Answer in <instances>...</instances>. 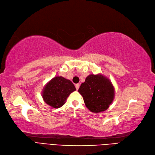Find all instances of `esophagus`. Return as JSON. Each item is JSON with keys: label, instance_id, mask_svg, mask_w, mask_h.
I'll return each instance as SVG.
<instances>
[{"label": "esophagus", "instance_id": "34e87169", "mask_svg": "<svg viewBox=\"0 0 155 155\" xmlns=\"http://www.w3.org/2000/svg\"><path fill=\"white\" fill-rule=\"evenodd\" d=\"M75 87H76V90H78L79 89V84H76L75 85Z\"/></svg>", "mask_w": 155, "mask_h": 155}]
</instances>
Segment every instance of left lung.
<instances>
[{
	"mask_svg": "<svg viewBox=\"0 0 155 155\" xmlns=\"http://www.w3.org/2000/svg\"><path fill=\"white\" fill-rule=\"evenodd\" d=\"M78 92L87 108L94 113L107 110L113 102L115 90L107 78L101 74H90L80 86Z\"/></svg>",
	"mask_w": 155,
	"mask_h": 155,
	"instance_id": "8db88e82",
	"label": "left lung"
}]
</instances>
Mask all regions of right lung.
<instances>
[{"label": "right lung", "instance_id": "right-lung-1", "mask_svg": "<svg viewBox=\"0 0 155 155\" xmlns=\"http://www.w3.org/2000/svg\"><path fill=\"white\" fill-rule=\"evenodd\" d=\"M76 89L71 81L61 76H56L48 82L42 91L45 103L54 108H60L72 92Z\"/></svg>", "mask_w": 155, "mask_h": 155}]
</instances>
